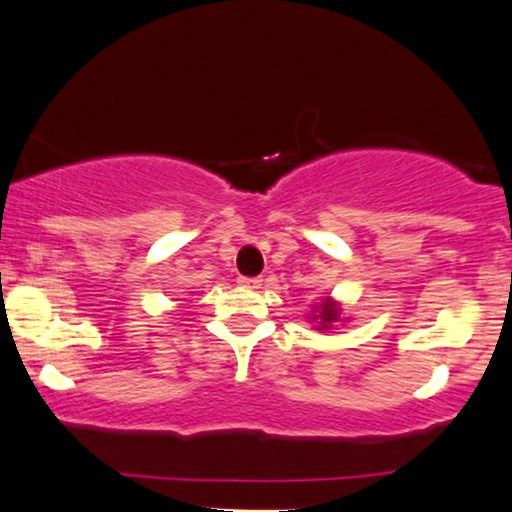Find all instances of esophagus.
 Masks as SVG:
<instances>
[{"label": "esophagus", "instance_id": "obj_1", "mask_svg": "<svg viewBox=\"0 0 512 512\" xmlns=\"http://www.w3.org/2000/svg\"><path fill=\"white\" fill-rule=\"evenodd\" d=\"M238 283L243 285V288H250V290H257L262 285V278H248V276H241L238 278Z\"/></svg>", "mask_w": 512, "mask_h": 512}]
</instances>
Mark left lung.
<instances>
[{
  "instance_id": "1",
  "label": "left lung",
  "mask_w": 512,
  "mask_h": 512,
  "mask_svg": "<svg viewBox=\"0 0 512 512\" xmlns=\"http://www.w3.org/2000/svg\"><path fill=\"white\" fill-rule=\"evenodd\" d=\"M313 320H318V330H330V325L337 323V320H339L337 302H332V299H323V304L316 306Z\"/></svg>"
}]
</instances>
